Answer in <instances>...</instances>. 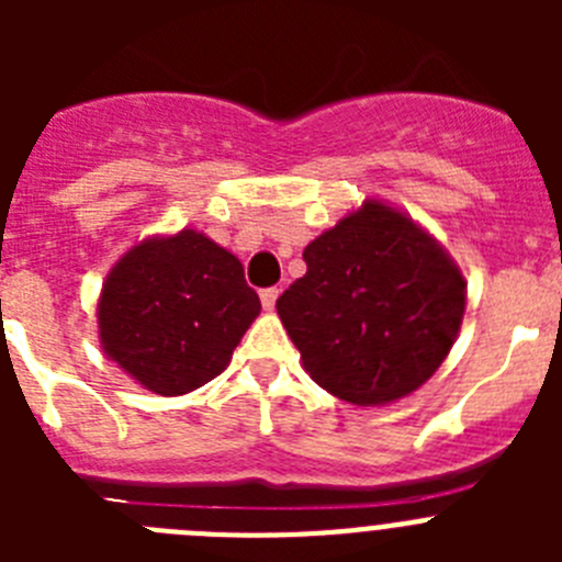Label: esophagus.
I'll use <instances>...</instances> for the list:
<instances>
[{
  "mask_svg": "<svg viewBox=\"0 0 562 562\" xmlns=\"http://www.w3.org/2000/svg\"><path fill=\"white\" fill-rule=\"evenodd\" d=\"M278 301V286H267V290H261V306L265 310H272Z\"/></svg>",
  "mask_w": 562,
  "mask_h": 562,
  "instance_id": "34e87169",
  "label": "esophagus"
}]
</instances>
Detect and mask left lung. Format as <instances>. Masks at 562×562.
I'll return each instance as SVG.
<instances>
[{"label":"left lung","mask_w":562,"mask_h":562,"mask_svg":"<svg viewBox=\"0 0 562 562\" xmlns=\"http://www.w3.org/2000/svg\"><path fill=\"white\" fill-rule=\"evenodd\" d=\"M304 261L276 310L321 389L385 405L439 369L464 315V278L408 216L366 202L306 245Z\"/></svg>","instance_id":"left-lung-1"}]
</instances>
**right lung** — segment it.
Segmentation results:
<instances>
[{
  "label": "right lung",
  "instance_id": "obj_1",
  "mask_svg": "<svg viewBox=\"0 0 562 562\" xmlns=\"http://www.w3.org/2000/svg\"><path fill=\"white\" fill-rule=\"evenodd\" d=\"M261 312L245 267L196 231L148 238L114 265L98 304L103 351L162 396L188 394L231 362Z\"/></svg>",
  "mask_w": 562,
  "mask_h": 562
}]
</instances>
